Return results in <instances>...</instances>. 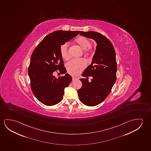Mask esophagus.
Here are the masks:
<instances>
[{
	"label": "esophagus",
	"instance_id": "esophagus-1",
	"mask_svg": "<svg viewBox=\"0 0 151 151\" xmlns=\"http://www.w3.org/2000/svg\"><path fill=\"white\" fill-rule=\"evenodd\" d=\"M78 79L77 78H76V77H74V76L72 77V79H73V81H75V80H77V79Z\"/></svg>",
	"mask_w": 151,
	"mask_h": 151
}]
</instances>
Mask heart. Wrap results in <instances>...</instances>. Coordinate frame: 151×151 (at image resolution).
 I'll use <instances>...</instances> for the list:
<instances>
[{"instance_id":"1","label":"heart","mask_w":151,"mask_h":151,"mask_svg":"<svg viewBox=\"0 0 151 151\" xmlns=\"http://www.w3.org/2000/svg\"><path fill=\"white\" fill-rule=\"evenodd\" d=\"M75 42L80 48L85 50L84 53L86 55H90L93 53V50L90 47V42L88 39L84 37H77ZM60 55L65 60H68L70 58V54L67 43H64L60 46ZM87 66L86 61L83 59H77L70 61L66 65L67 71L70 74L77 76Z\"/></svg>"}]
</instances>
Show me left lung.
I'll return each mask as SVG.
<instances>
[{
  "instance_id": "left-lung-1",
  "label": "left lung",
  "mask_w": 151,
  "mask_h": 151,
  "mask_svg": "<svg viewBox=\"0 0 151 151\" xmlns=\"http://www.w3.org/2000/svg\"><path fill=\"white\" fill-rule=\"evenodd\" d=\"M80 35L92 39L97 43L95 53L91 65L82 74V87L77 91L79 100L88 106H95L107 97L116 79L117 64L114 46L100 33L81 31ZM92 76L91 82L88 77Z\"/></svg>"
}]
</instances>
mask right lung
Masks as SVG:
<instances>
[{
  "mask_svg": "<svg viewBox=\"0 0 151 151\" xmlns=\"http://www.w3.org/2000/svg\"><path fill=\"white\" fill-rule=\"evenodd\" d=\"M79 32L80 31H54L44 37L33 52L28 74L33 93L43 104L53 106L62 100L64 89L72 78L67 73L58 78L53 75L58 70L60 74L66 73L60 47Z\"/></svg>",
  "mask_w": 151,
  "mask_h": 151,
  "instance_id": "1",
  "label": "right lung"
}]
</instances>
